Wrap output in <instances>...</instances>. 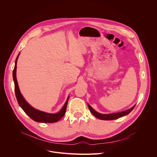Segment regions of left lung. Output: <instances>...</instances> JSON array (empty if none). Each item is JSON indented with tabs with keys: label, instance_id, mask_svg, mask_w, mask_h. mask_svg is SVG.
Listing matches in <instances>:
<instances>
[{
	"label": "left lung",
	"instance_id": "left-lung-1",
	"mask_svg": "<svg viewBox=\"0 0 157 157\" xmlns=\"http://www.w3.org/2000/svg\"><path fill=\"white\" fill-rule=\"evenodd\" d=\"M135 106H136V105L133 106L130 109H128V110L123 111V112H121V113L110 114H100V113H98V112H96V110H94L90 105H89V104H88V107H89V110H90V112L96 117H97L98 119H101V120H106V121L115 120V119H119L120 117H122L123 116H125L127 115L128 114H129L130 112L134 109Z\"/></svg>",
	"mask_w": 157,
	"mask_h": 157
}]
</instances>
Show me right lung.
Masks as SVG:
<instances>
[{
  "label": "right lung",
  "mask_w": 157,
  "mask_h": 157,
  "mask_svg": "<svg viewBox=\"0 0 157 157\" xmlns=\"http://www.w3.org/2000/svg\"><path fill=\"white\" fill-rule=\"evenodd\" d=\"M19 54L18 55L15 63V67L13 70V79L15 84V96L17 100V102L21 108L24 110L25 113L33 121L38 122H43V123H53L56 122L60 120L64 115L66 110L67 104H68V99L66 101L64 105H63L61 110L58 112L56 114H49L44 112L38 110L37 109H34L31 105L29 104V103L25 100L24 97L20 93L19 90V87L18 85V82L16 78V69H17V61L18 58Z\"/></svg>",
  "instance_id": "obj_1"
}]
</instances>
